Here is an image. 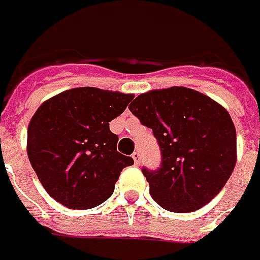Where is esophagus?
I'll list each match as a JSON object with an SVG mask.
<instances>
[{"label":"esophagus","mask_w":260,"mask_h":260,"mask_svg":"<svg viewBox=\"0 0 260 260\" xmlns=\"http://www.w3.org/2000/svg\"><path fill=\"white\" fill-rule=\"evenodd\" d=\"M132 157H133V160H135L136 165L137 166L140 165V157H142V156H140V153H139V152H135V153L132 155Z\"/></svg>","instance_id":"esophagus-1"}]
</instances>
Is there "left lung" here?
Returning a JSON list of instances; mask_svg holds the SVG:
<instances>
[{
	"mask_svg": "<svg viewBox=\"0 0 260 260\" xmlns=\"http://www.w3.org/2000/svg\"><path fill=\"white\" fill-rule=\"evenodd\" d=\"M128 108L153 130L160 146V168L143 169L152 198L172 213H191L208 204L223 189L237 160L229 111L185 86L152 89L136 96Z\"/></svg>",
	"mask_w": 260,
	"mask_h": 260,
	"instance_id": "8db88e82",
	"label": "left lung"
}]
</instances>
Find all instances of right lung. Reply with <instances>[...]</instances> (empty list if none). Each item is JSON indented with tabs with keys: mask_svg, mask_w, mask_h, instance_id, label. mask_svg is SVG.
Masks as SVG:
<instances>
[{
	"mask_svg": "<svg viewBox=\"0 0 260 260\" xmlns=\"http://www.w3.org/2000/svg\"><path fill=\"white\" fill-rule=\"evenodd\" d=\"M133 94L72 88L46 100L27 128V155L46 192L68 208L88 210L114 192L123 168L135 164L117 152L110 121Z\"/></svg>",
	"mask_w": 260,
	"mask_h": 260,
	"instance_id": "1",
	"label": "right lung"
}]
</instances>
